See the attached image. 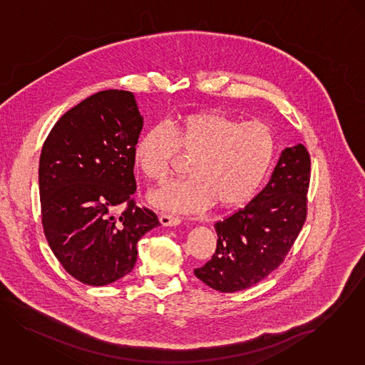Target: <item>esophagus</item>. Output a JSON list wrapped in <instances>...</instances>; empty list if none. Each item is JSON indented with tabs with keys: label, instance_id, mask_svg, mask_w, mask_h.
Instances as JSON below:
<instances>
[{
	"label": "esophagus",
	"instance_id": "obj_1",
	"mask_svg": "<svg viewBox=\"0 0 365 365\" xmlns=\"http://www.w3.org/2000/svg\"><path fill=\"white\" fill-rule=\"evenodd\" d=\"M160 222L163 226H176V225L182 222V218L176 217V215H172V214H161L160 215Z\"/></svg>",
	"mask_w": 365,
	"mask_h": 365
}]
</instances>
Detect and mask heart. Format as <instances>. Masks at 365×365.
<instances>
[{"instance_id": "1", "label": "heart", "mask_w": 365, "mask_h": 365, "mask_svg": "<svg viewBox=\"0 0 365 365\" xmlns=\"http://www.w3.org/2000/svg\"><path fill=\"white\" fill-rule=\"evenodd\" d=\"M272 130L259 122L218 110L185 113L169 125L143 132L135 145V163L153 180L170 172L178 151L192 155L190 178L170 180L153 190V205L176 212H200L214 204L232 210L247 202L264 180L275 155Z\"/></svg>"}]
</instances>
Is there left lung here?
I'll list each match as a JSON object with an SVG mask.
<instances>
[{
	"mask_svg": "<svg viewBox=\"0 0 365 365\" xmlns=\"http://www.w3.org/2000/svg\"><path fill=\"white\" fill-rule=\"evenodd\" d=\"M309 170L303 144L284 148L268 185L245 208L215 224L217 250L195 269L197 278L218 292L233 293L275 271L306 222Z\"/></svg>",
	"mask_w": 365,
	"mask_h": 365,
	"instance_id": "left-lung-1",
	"label": "left lung"
}]
</instances>
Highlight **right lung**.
<instances>
[{
    "label": "right lung",
    "mask_w": 365,
    "mask_h": 365,
    "mask_svg": "<svg viewBox=\"0 0 365 365\" xmlns=\"http://www.w3.org/2000/svg\"><path fill=\"white\" fill-rule=\"evenodd\" d=\"M141 129L133 93L104 90L63 113L43 144L44 235L65 271L84 284L104 286L128 275L141 236L160 225L132 198ZM123 202L127 208L116 216L114 207Z\"/></svg>",
    "instance_id": "1"
}]
</instances>
